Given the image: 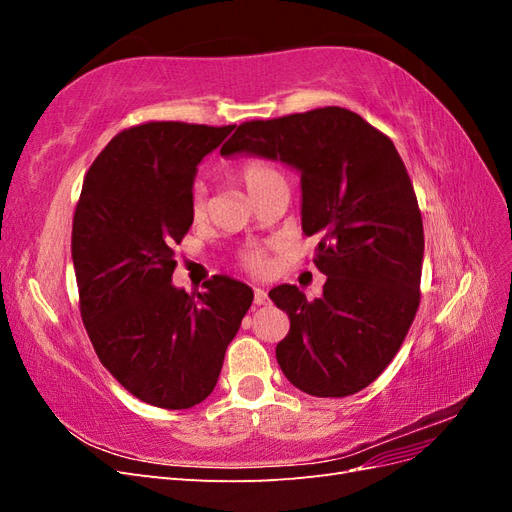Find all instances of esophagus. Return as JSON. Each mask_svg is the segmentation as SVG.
Here are the masks:
<instances>
[{"label":"esophagus","instance_id":"obj_1","mask_svg":"<svg viewBox=\"0 0 512 512\" xmlns=\"http://www.w3.org/2000/svg\"><path fill=\"white\" fill-rule=\"evenodd\" d=\"M267 301H269L267 292L262 288H254V305H267Z\"/></svg>","mask_w":512,"mask_h":512}]
</instances>
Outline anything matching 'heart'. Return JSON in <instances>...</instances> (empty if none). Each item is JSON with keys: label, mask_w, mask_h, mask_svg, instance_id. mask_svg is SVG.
Here are the masks:
<instances>
[{"label": "heart", "mask_w": 512, "mask_h": 512, "mask_svg": "<svg viewBox=\"0 0 512 512\" xmlns=\"http://www.w3.org/2000/svg\"><path fill=\"white\" fill-rule=\"evenodd\" d=\"M232 177H235L243 185L245 192L250 194L252 200H256L262 192L271 188L273 183L284 181V173L280 170V166L267 158H247V160L239 162L235 166V173H232ZM205 215H207L205 192L196 185L190 194V218H192V222H203ZM239 260L250 273H262L269 267L267 250L260 245L245 247V250H241V254H239Z\"/></svg>", "instance_id": "obj_1"}]
</instances>
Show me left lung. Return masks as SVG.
Returning a JSON list of instances; mask_svg holds the SVG:
<instances>
[{"label": "left lung", "mask_w": 512, "mask_h": 512, "mask_svg": "<svg viewBox=\"0 0 512 512\" xmlns=\"http://www.w3.org/2000/svg\"><path fill=\"white\" fill-rule=\"evenodd\" d=\"M301 170V222L318 237L322 297L277 286L290 318L275 348L284 376L307 395L359 393L386 369L421 303L423 218L393 141L342 106L245 121L222 145Z\"/></svg>", "instance_id": "left-lung-1"}]
</instances>
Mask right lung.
<instances>
[{
    "label": "right lung",
    "instance_id": "1",
    "mask_svg": "<svg viewBox=\"0 0 512 512\" xmlns=\"http://www.w3.org/2000/svg\"><path fill=\"white\" fill-rule=\"evenodd\" d=\"M235 126L147 121L89 166L72 220L81 318L100 363L145 404L205 401L252 305L250 286L213 275L205 292L170 284L192 226L196 164Z\"/></svg>",
    "mask_w": 512,
    "mask_h": 512
}]
</instances>
